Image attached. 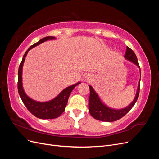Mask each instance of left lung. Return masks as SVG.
Returning <instances> with one entry per match:
<instances>
[{
  "label": "left lung",
  "mask_w": 159,
  "mask_h": 159,
  "mask_svg": "<svg viewBox=\"0 0 159 159\" xmlns=\"http://www.w3.org/2000/svg\"><path fill=\"white\" fill-rule=\"evenodd\" d=\"M124 57H125V59L132 61L133 63L137 65L138 68L140 69V66L139 65L137 57L135 54L128 46H127L125 55ZM89 89L90 95L89 98V111L91 116L94 119L99 120V121L113 122L125 116L132 109L134 105L135 104L139 97V91H140V80H139L138 84V88L135 98L129 106L122 109H113L108 107L101 102L98 95L95 93V91L91 85H89Z\"/></svg>",
  "instance_id": "left-lung-1"
}]
</instances>
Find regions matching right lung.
<instances>
[{
  "label": "right lung",
  "instance_id": "1",
  "mask_svg": "<svg viewBox=\"0 0 159 159\" xmlns=\"http://www.w3.org/2000/svg\"><path fill=\"white\" fill-rule=\"evenodd\" d=\"M54 39H56V38L54 36H47L42 38V39H41L38 42L35 43L34 44L32 45L27 50L25 54H24L20 66H19L18 71V91L22 102L25 105V106L26 107L28 110L32 115H34L38 118L42 119H55L60 116L61 113L64 111L65 107L66 106L67 103H68V100L71 91L73 90V89L77 85L80 84V82H78L74 85L69 86V87L66 88L62 91L54 99L46 102H36V101L28 97L25 93V91L23 89L22 84V71L23 64L25 60V57L26 56L28 51L32 49V48L40 44L41 43H43L46 40Z\"/></svg>",
  "mask_w": 159,
  "mask_h": 159
}]
</instances>
